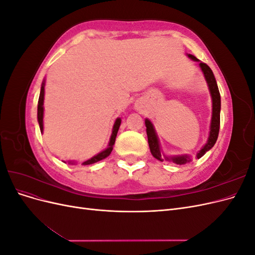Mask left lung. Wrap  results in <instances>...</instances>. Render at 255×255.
<instances>
[{
    "instance_id": "8db88e82",
    "label": "left lung",
    "mask_w": 255,
    "mask_h": 255,
    "mask_svg": "<svg viewBox=\"0 0 255 255\" xmlns=\"http://www.w3.org/2000/svg\"><path fill=\"white\" fill-rule=\"evenodd\" d=\"M188 57L191 58L192 60L199 61V63H200L199 65H200V68H201V70L204 74V78L206 80V83L208 85V89H210L211 96H212V102H213V113H212L210 136H208L207 142L203 145V148L200 150L199 153L197 154V158H200V157H202L208 150H211L214 146V144L216 143V141H217L218 134H219V128H220L221 101H220V94H219V89H218V86H217V82H216V79H215L212 69L208 67L206 64L201 63V61H200L194 55H190V54H188ZM144 123H145L146 135H148V142H149L150 151L152 153V155L155 157L156 159L163 161L164 160V155L161 154L158 138H157L155 129H154L152 122L149 119H145ZM165 159L172 160L173 163H175L177 165H184L186 163H189V161L191 160L188 155H177V156H172V157L165 156Z\"/></svg>"
}]
</instances>
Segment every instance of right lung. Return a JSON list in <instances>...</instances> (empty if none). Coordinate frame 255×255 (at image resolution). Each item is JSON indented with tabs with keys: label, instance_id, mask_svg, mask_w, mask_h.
<instances>
[{
	"label": "right lung",
	"instance_id": "obj_1",
	"mask_svg": "<svg viewBox=\"0 0 255 255\" xmlns=\"http://www.w3.org/2000/svg\"><path fill=\"white\" fill-rule=\"evenodd\" d=\"M43 100H44V81L42 82L41 85V89H40V95H39V100H38V109H37V118H38V123H39V128L41 132H43ZM121 125V119L117 118L115 121V125L113 127V133L111 136V139L109 142V146L102 151L101 153L97 154L94 157H91L90 159L84 161L83 165H91V164H95L98 163V161L102 160L104 158H106L107 156L110 155L111 152L113 151V146L115 144V140H116V136H117L118 133V129L120 128ZM66 163V161H65ZM69 164H74V161H69Z\"/></svg>",
	"mask_w": 255,
	"mask_h": 255
}]
</instances>
